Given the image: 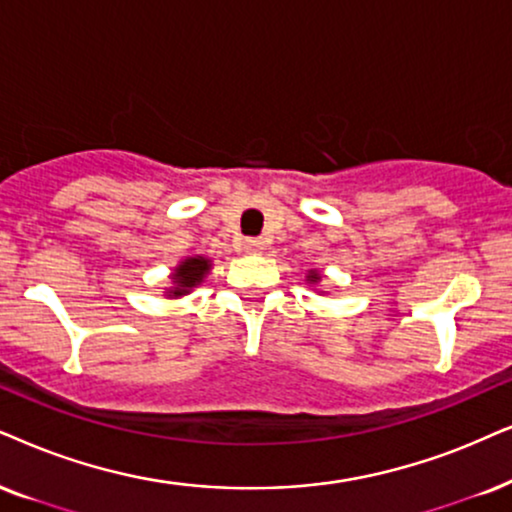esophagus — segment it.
<instances>
[{
	"instance_id": "1",
	"label": "esophagus",
	"mask_w": 512,
	"mask_h": 512,
	"mask_svg": "<svg viewBox=\"0 0 512 512\" xmlns=\"http://www.w3.org/2000/svg\"><path fill=\"white\" fill-rule=\"evenodd\" d=\"M241 250L245 252V255H260V252L264 250V243L257 241V238H243Z\"/></svg>"
}]
</instances>
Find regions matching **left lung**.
I'll return each instance as SVG.
<instances>
[{"label":"left lung","instance_id":"left-lung-1","mask_svg":"<svg viewBox=\"0 0 512 512\" xmlns=\"http://www.w3.org/2000/svg\"><path fill=\"white\" fill-rule=\"evenodd\" d=\"M307 281H309V283H319V281H321V274H319V271H316V269H309Z\"/></svg>","mask_w":512,"mask_h":512}]
</instances>
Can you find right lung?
Instances as JSON below:
<instances>
[{
  "label": "right lung",
  "mask_w": 512,
  "mask_h": 512,
  "mask_svg": "<svg viewBox=\"0 0 512 512\" xmlns=\"http://www.w3.org/2000/svg\"><path fill=\"white\" fill-rule=\"evenodd\" d=\"M212 269V262L208 257L196 255V257H186L181 260L177 267H174L172 274V288L167 290V297H181L189 295L193 288L203 283V278L208 271Z\"/></svg>",
  "instance_id": "right-lung-1"
}]
</instances>
